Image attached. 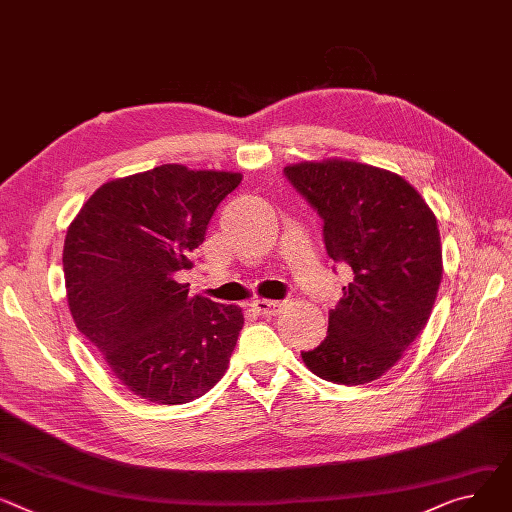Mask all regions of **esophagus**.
<instances>
[{
	"instance_id": "obj_1",
	"label": "esophagus",
	"mask_w": 512,
	"mask_h": 512,
	"mask_svg": "<svg viewBox=\"0 0 512 512\" xmlns=\"http://www.w3.org/2000/svg\"><path fill=\"white\" fill-rule=\"evenodd\" d=\"M251 306H253V311L261 317H274V315H280L284 302H280V300H255Z\"/></svg>"
}]
</instances>
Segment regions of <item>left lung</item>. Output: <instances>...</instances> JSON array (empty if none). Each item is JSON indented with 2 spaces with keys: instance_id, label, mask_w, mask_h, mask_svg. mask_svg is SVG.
Returning a JSON list of instances; mask_svg holds the SVG:
<instances>
[{
  "instance_id": "1",
  "label": "left lung",
  "mask_w": 512,
  "mask_h": 512,
  "mask_svg": "<svg viewBox=\"0 0 512 512\" xmlns=\"http://www.w3.org/2000/svg\"><path fill=\"white\" fill-rule=\"evenodd\" d=\"M284 173L323 218L327 255L354 274L329 313L327 337L302 362L331 383L377 381L430 319L442 280L436 216L387 168L327 158L288 164Z\"/></svg>"
}]
</instances>
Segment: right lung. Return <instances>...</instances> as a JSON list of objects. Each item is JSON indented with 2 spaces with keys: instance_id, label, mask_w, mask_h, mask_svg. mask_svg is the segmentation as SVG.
<instances>
[{
  "instance_id": "right-lung-1",
  "label": "right lung",
  "mask_w": 512,
  "mask_h": 512,
  "mask_svg": "<svg viewBox=\"0 0 512 512\" xmlns=\"http://www.w3.org/2000/svg\"><path fill=\"white\" fill-rule=\"evenodd\" d=\"M241 181L230 170L162 164L100 185L67 228L70 313L133 395L177 405L224 377L243 311L191 296L177 274L193 267L216 208Z\"/></svg>"
}]
</instances>
